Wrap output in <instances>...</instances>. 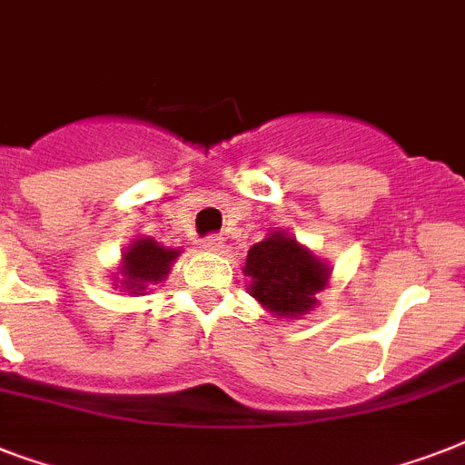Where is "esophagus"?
Wrapping results in <instances>:
<instances>
[{
    "label": "esophagus",
    "mask_w": 465,
    "mask_h": 465,
    "mask_svg": "<svg viewBox=\"0 0 465 465\" xmlns=\"http://www.w3.org/2000/svg\"><path fill=\"white\" fill-rule=\"evenodd\" d=\"M203 248H207V251H212V253H219V251L224 248V236H219V233H210V236H204Z\"/></svg>",
    "instance_id": "1"
}]
</instances>
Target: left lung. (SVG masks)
<instances>
[{"label":"left lung","mask_w":465,"mask_h":465,"mask_svg":"<svg viewBox=\"0 0 465 465\" xmlns=\"http://www.w3.org/2000/svg\"><path fill=\"white\" fill-rule=\"evenodd\" d=\"M251 294L275 316H299L316 306V292L328 282V268L282 232L248 251Z\"/></svg>","instance_id":"obj_1"}]
</instances>
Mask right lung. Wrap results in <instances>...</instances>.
Returning a JSON list of instances; mask_svg holds the SVG:
<instances>
[{
	"label": "right lung",
	"instance_id": "1",
	"mask_svg": "<svg viewBox=\"0 0 465 465\" xmlns=\"http://www.w3.org/2000/svg\"><path fill=\"white\" fill-rule=\"evenodd\" d=\"M175 258H178V251L159 246L152 239H137L123 255V261H125L123 275H125V280L120 284H125V290L133 292V294L144 292L147 284L161 282L168 275L171 262Z\"/></svg>",
	"mask_w": 465,
	"mask_h": 465
}]
</instances>
